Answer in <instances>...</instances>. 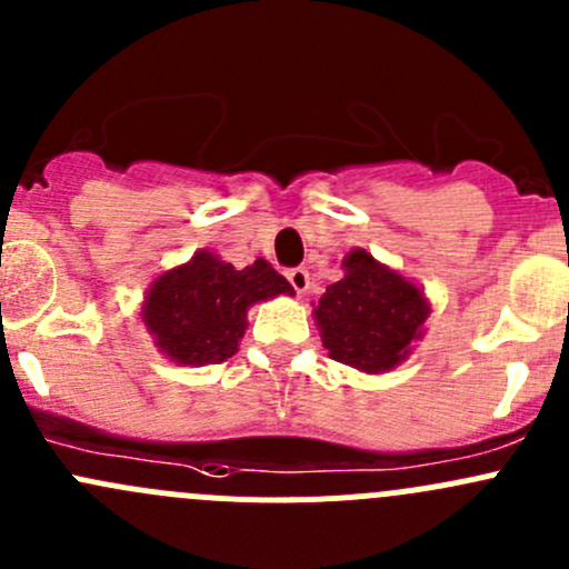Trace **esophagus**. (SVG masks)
<instances>
[{
    "instance_id": "1",
    "label": "esophagus",
    "mask_w": 569,
    "mask_h": 569,
    "mask_svg": "<svg viewBox=\"0 0 569 569\" xmlns=\"http://www.w3.org/2000/svg\"><path fill=\"white\" fill-rule=\"evenodd\" d=\"M286 278H289V283L295 286L297 295H306L308 289H311V274H308L306 267H295L286 272Z\"/></svg>"
}]
</instances>
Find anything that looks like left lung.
Instances as JSON below:
<instances>
[{
	"instance_id": "8db88e82",
	"label": "left lung",
	"mask_w": 569,
	"mask_h": 569,
	"mask_svg": "<svg viewBox=\"0 0 569 569\" xmlns=\"http://www.w3.org/2000/svg\"><path fill=\"white\" fill-rule=\"evenodd\" d=\"M343 278L327 286L313 319L332 360L366 375H386L407 360L421 338L429 302L412 280L355 248L341 261Z\"/></svg>"
}]
</instances>
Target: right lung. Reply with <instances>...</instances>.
I'll return each mask as SVG.
<instances>
[{
  "label": "right lung",
  "instance_id": "obj_1",
  "mask_svg": "<svg viewBox=\"0 0 569 569\" xmlns=\"http://www.w3.org/2000/svg\"><path fill=\"white\" fill-rule=\"evenodd\" d=\"M278 295L295 289L263 258L233 269L214 252L198 250L153 280L140 317L159 352L173 363L209 366L239 352L250 306Z\"/></svg>",
  "mask_w": 569,
  "mask_h": 569
}]
</instances>
